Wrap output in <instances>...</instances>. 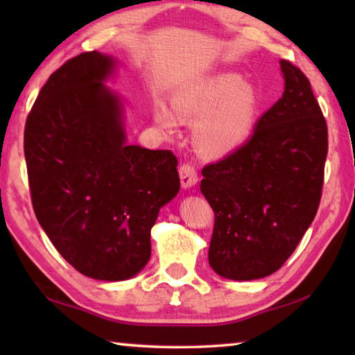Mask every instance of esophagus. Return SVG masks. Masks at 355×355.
I'll list each match as a JSON object with an SVG mask.
<instances>
[{
    "mask_svg": "<svg viewBox=\"0 0 355 355\" xmlns=\"http://www.w3.org/2000/svg\"><path fill=\"white\" fill-rule=\"evenodd\" d=\"M178 173H180V182H182L183 188H191V186H194L197 183V180H199L196 167L191 163H184L180 166Z\"/></svg>",
    "mask_w": 355,
    "mask_h": 355,
    "instance_id": "1",
    "label": "esophagus"
}]
</instances>
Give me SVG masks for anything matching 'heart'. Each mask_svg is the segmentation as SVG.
I'll list each match as a JSON object with an SVG mask.
<instances>
[{
	"label": "heart",
	"instance_id": "heart-1",
	"mask_svg": "<svg viewBox=\"0 0 355 355\" xmlns=\"http://www.w3.org/2000/svg\"><path fill=\"white\" fill-rule=\"evenodd\" d=\"M172 107L156 105L155 122L173 133L180 117H202L194 130L197 148L208 156H224L248 139L255 123L258 97L255 89L235 73L209 76L178 92Z\"/></svg>",
	"mask_w": 355,
	"mask_h": 355
}]
</instances>
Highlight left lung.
Listing matches in <instances>:
<instances>
[{"mask_svg":"<svg viewBox=\"0 0 355 355\" xmlns=\"http://www.w3.org/2000/svg\"><path fill=\"white\" fill-rule=\"evenodd\" d=\"M285 91L249 141L202 169L214 211L208 261L232 280L272 274L297 248L320 207L327 123L309 78L282 59Z\"/></svg>","mask_w":355,"mask_h":355,"instance_id":"1","label":"left lung"}]
</instances>
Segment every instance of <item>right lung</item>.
<instances>
[{
  "mask_svg": "<svg viewBox=\"0 0 355 355\" xmlns=\"http://www.w3.org/2000/svg\"><path fill=\"white\" fill-rule=\"evenodd\" d=\"M112 65L98 51L69 59L40 89L25 125L35 218L78 272L107 282L146 266L159 208L180 191L171 150L127 144L122 105L103 84Z\"/></svg>",
  "mask_w": 355,
  "mask_h": 355,
  "instance_id": "right-lung-1",
  "label": "right lung"
}]
</instances>
